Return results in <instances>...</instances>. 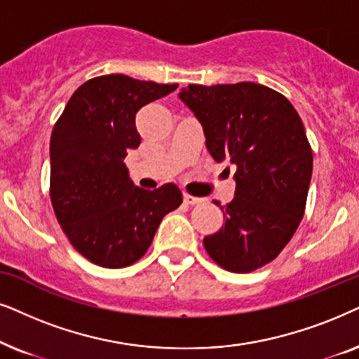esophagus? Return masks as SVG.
Listing matches in <instances>:
<instances>
[{"label":"esophagus","instance_id":"1","mask_svg":"<svg viewBox=\"0 0 359 359\" xmlns=\"http://www.w3.org/2000/svg\"><path fill=\"white\" fill-rule=\"evenodd\" d=\"M184 202L187 205H200V203H203L205 200L194 197V195H190V194H184Z\"/></svg>","mask_w":359,"mask_h":359}]
</instances>
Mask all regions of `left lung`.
Instances as JSON below:
<instances>
[{
  "instance_id": "obj_1",
  "label": "left lung",
  "mask_w": 359,
  "mask_h": 359,
  "mask_svg": "<svg viewBox=\"0 0 359 359\" xmlns=\"http://www.w3.org/2000/svg\"><path fill=\"white\" fill-rule=\"evenodd\" d=\"M179 97L202 124L210 156L236 165L235 198L219 207L224 224L203 238L205 250L238 274L269 264L305 213L313 156L302 119L284 95L252 82L189 85Z\"/></svg>"
}]
</instances>
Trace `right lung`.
Instances as JSON below:
<instances>
[{
    "label": "right lung",
    "instance_id": "right-lung-1",
    "mask_svg": "<svg viewBox=\"0 0 359 359\" xmlns=\"http://www.w3.org/2000/svg\"><path fill=\"white\" fill-rule=\"evenodd\" d=\"M177 87L123 74L95 76L75 90L54 124L52 208L72 246L93 264H135L149 250L162 218L182 203L175 184L136 187L123 162L141 144L136 113Z\"/></svg>",
    "mask_w": 359,
    "mask_h": 359
}]
</instances>
